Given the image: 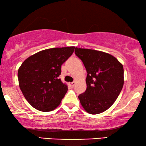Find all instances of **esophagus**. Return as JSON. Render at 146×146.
Wrapping results in <instances>:
<instances>
[{
    "mask_svg": "<svg viewBox=\"0 0 146 146\" xmlns=\"http://www.w3.org/2000/svg\"><path fill=\"white\" fill-rule=\"evenodd\" d=\"M75 84H76V82H73L70 83V85L72 87H74V86Z\"/></svg>",
    "mask_w": 146,
    "mask_h": 146,
    "instance_id": "34e87169",
    "label": "esophagus"
}]
</instances>
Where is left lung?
<instances>
[{
  "label": "left lung",
  "mask_w": 146,
  "mask_h": 146,
  "mask_svg": "<svg viewBox=\"0 0 146 146\" xmlns=\"http://www.w3.org/2000/svg\"><path fill=\"white\" fill-rule=\"evenodd\" d=\"M75 54L86 69V90L78 96L88 113L107 110L118 97L123 86V65L112 55L102 51L76 47Z\"/></svg>",
  "instance_id": "1"
}]
</instances>
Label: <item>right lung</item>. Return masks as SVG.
<instances>
[{
    "mask_svg": "<svg viewBox=\"0 0 146 146\" xmlns=\"http://www.w3.org/2000/svg\"><path fill=\"white\" fill-rule=\"evenodd\" d=\"M74 46L40 51L26 59L18 71L19 86L30 104L38 110L50 111L60 105L68 91L59 76L61 66Z\"/></svg>",
    "mask_w": 146,
    "mask_h": 146,
    "instance_id": "1",
    "label": "right lung"
}]
</instances>
